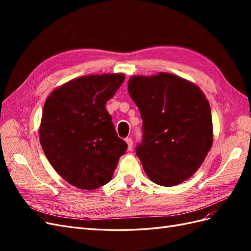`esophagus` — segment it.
I'll return each mask as SVG.
<instances>
[{
    "mask_svg": "<svg viewBox=\"0 0 251 251\" xmlns=\"http://www.w3.org/2000/svg\"><path fill=\"white\" fill-rule=\"evenodd\" d=\"M126 142L127 144V150H132V148H133V139L130 138V137H127V138H126Z\"/></svg>",
    "mask_w": 251,
    "mask_h": 251,
    "instance_id": "34e87169",
    "label": "esophagus"
}]
</instances>
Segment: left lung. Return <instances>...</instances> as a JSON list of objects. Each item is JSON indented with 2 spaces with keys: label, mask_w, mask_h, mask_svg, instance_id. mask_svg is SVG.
Listing matches in <instances>:
<instances>
[{
  "label": "left lung",
  "mask_w": 251,
  "mask_h": 251,
  "mask_svg": "<svg viewBox=\"0 0 251 251\" xmlns=\"http://www.w3.org/2000/svg\"><path fill=\"white\" fill-rule=\"evenodd\" d=\"M128 94L142 119L136 154L148 177L174 186L198 171L212 144L209 102L195 83L161 72L128 79Z\"/></svg>",
  "instance_id": "8db88e82"
}]
</instances>
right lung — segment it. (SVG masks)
I'll return each instance as SVG.
<instances>
[{
    "label": "right lung",
    "instance_id": "right-lung-1",
    "mask_svg": "<svg viewBox=\"0 0 251 251\" xmlns=\"http://www.w3.org/2000/svg\"><path fill=\"white\" fill-rule=\"evenodd\" d=\"M124 80L123 73L81 76L45 101L41 146L53 169L75 187L92 191L107 184L126 153V143L105 109Z\"/></svg>",
    "mask_w": 251,
    "mask_h": 251
}]
</instances>
